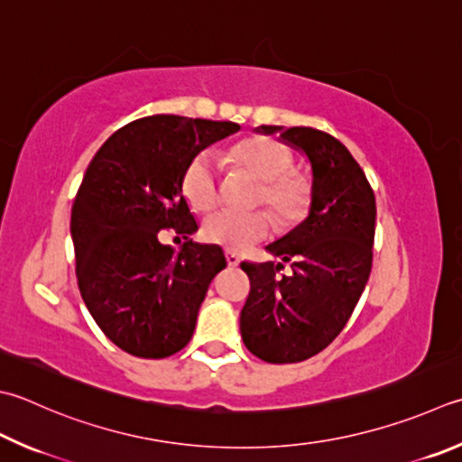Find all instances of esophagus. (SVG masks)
I'll use <instances>...</instances> for the list:
<instances>
[{
    "label": "esophagus",
    "instance_id": "obj_1",
    "mask_svg": "<svg viewBox=\"0 0 462 462\" xmlns=\"http://www.w3.org/2000/svg\"><path fill=\"white\" fill-rule=\"evenodd\" d=\"M225 257H227V265H229V267H237V265L241 263V259H239V255H235V254H231V251H227V255H225Z\"/></svg>",
    "mask_w": 462,
    "mask_h": 462
}]
</instances>
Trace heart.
Here are the masks:
<instances>
[{"label":"heart","mask_w":462,"mask_h":462,"mask_svg":"<svg viewBox=\"0 0 462 462\" xmlns=\"http://www.w3.org/2000/svg\"><path fill=\"white\" fill-rule=\"evenodd\" d=\"M229 162L235 169L259 180L254 205H267L283 227L300 223L311 207V182L293 172V154L275 138L251 136L233 146ZM182 193L195 211H208L219 201L217 161L211 152H199L182 175ZM272 231V217L265 211L237 215L219 211L203 223V237L227 251H245L263 241Z\"/></svg>","instance_id":"obj_1"}]
</instances>
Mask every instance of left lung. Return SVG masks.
<instances>
[{"label":"left lung","instance_id":"1","mask_svg":"<svg viewBox=\"0 0 462 462\" xmlns=\"http://www.w3.org/2000/svg\"><path fill=\"white\" fill-rule=\"evenodd\" d=\"M301 151L311 164L306 221L267 245L280 263H241L251 290L241 310L247 350L269 364L308 360L334 342L350 319L372 269L376 199L346 146L310 126H259ZM283 263L290 276H280Z\"/></svg>","mask_w":462,"mask_h":462}]
</instances>
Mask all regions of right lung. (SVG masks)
<instances>
[{"instance_id": "add662e5", "label": "right lung", "mask_w": 462, "mask_h": 462, "mask_svg": "<svg viewBox=\"0 0 462 462\" xmlns=\"http://www.w3.org/2000/svg\"><path fill=\"white\" fill-rule=\"evenodd\" d=\"M241 126L154 115L118 128L86 169L72 207L82 300L110 342L138 358H167L193 337L208 283L225 269L219 245L189 239L199 227L182 195L195 156ZM175 228L180 252L158 233Z\"/></svg>"}]
</instances>
